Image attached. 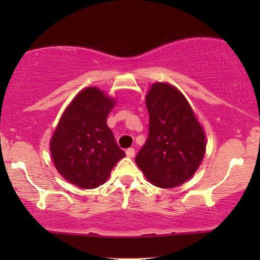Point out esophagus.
<instances>
[{
	"instance_id": "esophagus-1",
	"label": "esophagus",
	"mask_w": 260,
	"mask_h": 260,
	"mask_svg": "<svg viewBox=\"0 0 260 260\" xmlns=\"http://www.w3.org/2000/svg\"><path fill=\"white\" fill-rule=\"evenodd\" d=\"M134 154H136V150L133 148H129L126 150V155L128 157H134Z\"/></svg>"
}]
</instances>
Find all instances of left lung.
Segmentation results:
<instances>
[{"instance_id": "obj_1", "label": "left lung", "mask_w": 260, "mask_h": 260, "mask_svg": "<svg viewBox=\"0 0 260 260\" xmlns=\"http://www.w3.org/2000/svg\"><path fill=\"white\" fill-rule=\"evenodd\" d=\"M145 104L149 137L136 164L154 186H181L196 174L204 157V128L186 96L170 83H153Z\"/></svg>"}]
</instances>
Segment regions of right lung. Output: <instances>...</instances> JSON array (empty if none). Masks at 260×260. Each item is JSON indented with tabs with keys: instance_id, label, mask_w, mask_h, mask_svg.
Here are the masks:
<instances>
[{
	"instance_id": "right-lung-1",
	"label": "right lung",
	"mask_w": 260,
	"mask_h": 260,
	"mask_svg": "<svg viewBox=\"0 0 260 260\" xmlns=\"http://www.w3.org/2000/svg\"><path fill=\"white\" fill-rule=\"evenodd\" d=\"M116 101L96 86L84 88L66 107L50 139L58 174L82 189L105 183L116 164L126 156L106 123Z\"/></svg>"
}]
</instances>
